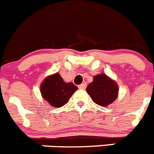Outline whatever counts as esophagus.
Instances as JSON below:
<instances>
[{"mask_svg": "<svg viewBox=\"0 0 154 154\" xmlns=\"http://www.w3.org/2000/svg\"><path fill=\"white\" fill-rule=\"evenodd\" d=\"M87 87V84L86 83H83L81 85H78V88L79 89H85Z\"/></svg>", "mask_w": 154, "mask_h": 154, "instance_id": "obj_1", "label": "esophagus"}]
</instances>
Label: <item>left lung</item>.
<instances>
[{
  "label": "left lung",
  "mask_w": 154,
  "mask_h": 154,
  "mask_svg": "<svg viewBox=\"0 0 154 154\" xmlns=\"http://www.w3.org/2000/svg\"><path fill=\"white\" fill-rule=\"evenodd\" d=\"M118 86L104 73L94 77L93 82L87 87V92L91 97L94 102L101 106L112 104L118 96Z\"/></svg>",
  "instance_id": "1"
}]
</instances>
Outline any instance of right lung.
I'll list each match as a JSON object with an SVG mask.
<instances>
[{
    "instance_id": "1",
    "label": "right lung",
    "mask_w": 154,
    "mask_h": 154,
    "mask_svg": "<svg viewBox=\"0 0 154 154\" xmlns=\"http://www.w3.org/2000/svg\"><path fill=\"white\" fill-rule=\"evenodd\" d=\"M77 88L72 82L65 83L59 73L46 77L41 85L42 97L53 107L60 108L68 102Z\"/></svg>"
}]
</instances>
